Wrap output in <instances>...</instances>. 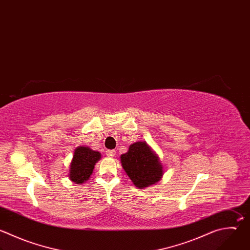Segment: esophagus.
<instances>
[{"instance_id":"obj_1","label":"esophagus","mask_w":250,"mask_h":250,"mask_svg":"<svg viewBox=\"0 0 250 250\" xmlns=\"http://www.w3.org/2000/svg\"><path fill=\"white\" fill-rule=\"evenodd\" d=\"M106 154L108 157H114L116 155V151L115 150H107Z\"/></svg>"}]
</instances>
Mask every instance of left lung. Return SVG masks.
Instances as JSON below:
<instances>
[{
    "mask_svg": "<svg viewBox=\"0 0 250 250\" xmlns=\"http://www.w3.org/2000/svg\"><path fill=\"white\" fill-rule=\"evenodd\" d=\"M121 163L130 181L138 188L156 184L164 174L159 157L144 141L131 144L128 151L121 156Z\"/></svg>",
    "mask_w": 250,
    "mask_h": 250,
    "instance_id": "left-lung-1",
    "label": "left lung"
}]
</instances>
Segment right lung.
Wrapping results in <instances>:
<instances>
[{
	"mask_svg": "<svg viewBox=\"0 0 250 250\" xmlns=\"http://www.w3.org/2000/svg\"><path fill=\"white\" fill-rule=\"evenodd\" d=\"M100 159V152L94 151L89 147L78 146L72 156L68 178L77 185L87 182L93 173L94 166Z\"/></svg>",
	"mask_w": 250,
	"mask_h": 250,
	"instance_id": "1",
	"label": "right lung"
}]
</instances>
